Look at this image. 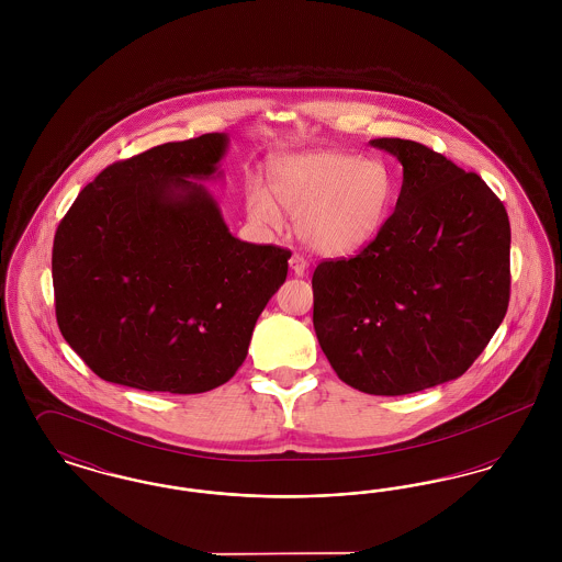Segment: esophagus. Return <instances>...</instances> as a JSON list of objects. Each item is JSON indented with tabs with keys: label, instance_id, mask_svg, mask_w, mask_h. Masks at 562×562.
Here are the masks:
<instances>
[{
	"label": "esophagus",
	"instance_id": "1",
	"mask_svg": "<svg viewBox=\"0 0 562 562\" xmlns=\"http://www.w3.org/2000/svg\"><path fill=\"white\" fill-rule=\"evenodd\" d=\"M307 268H310V261L303 255L294 252L293 257H291V269H293L294 276H305Z\"/></svg>",
	"mask_w": 562,
	"mask_h": 562
}]
</instances>
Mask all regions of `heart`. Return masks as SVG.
I'll list each match as a JSON object with an SVG mask.
<instances>
[{
    "label": "heart",
    "mask_w": 562,
    "mask_h": 562,
    "mask_svg": "<svg viewBox=\"0 0 562 562\" xmlns=\"http://www.w3.org/2000/svg\"><path fill=\"white\" fill-rule=\"evenodd\" d=\"M271 189L278 204L296 218L301 240L339 257L376 238L396 198V177L383 160L316 149L276 161ZM278 204L259 186L248 191V213L263 225L282 223Z\"/></svg>",
    "instance_id": "heart-1"
}]
</instances>
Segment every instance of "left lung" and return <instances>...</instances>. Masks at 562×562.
Instances as JSON below:
<instances>
[{
    "mask_svg": "<svg viewBox=\"0 0 562 562\" xmlns=\"http://www.w3.org/2000/svg\"><path fill=\"white\" fill-rule=\"evenodd\" d=\"M402 164L396 211L351 259L314 271V328L335 373L374 396L422 392L465 373L509 303L502 200L422 143L374 138Z\"/></svg>",
    "mask_w": 562,
    "mask_h": 562,
    "instance_id": "1",
    "label": "left lung"
}]
</instances>
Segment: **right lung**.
<instances>
[{
  "label": "right lung",
  "instance_id": "obj_1",
  "mask_svg": "<svg viewBox=\"0 0 562 562\" xmlns=\"http://www.w3.org/2000/svg\"><path fill=\"white\" fill-rule=\"evenodd\" d=\"M227 134L164 143L81 189L53 246L56 322L101 379L202 394L240 369L291 250L229 234L211 179Z\"/></svg>",
  "mask_w": 562,
  "mask_h": 562
}]
</instances>
